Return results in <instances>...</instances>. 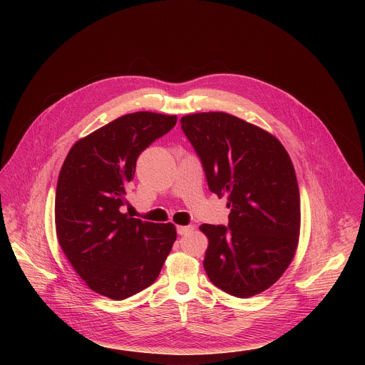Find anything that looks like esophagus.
<instances>
[{"mask_svg": "<svg viewBox=\"0 0 365 365\" xmlns=\"http://www.w3.org/2000/svg\"><path fill=\"white\" fill-rule=\"evenodd\" d=\"M193 230H195L193 225H178V234H180V235L192 232Z\"/></svg>", "mask_w": 365, "mask_h": 365, "instance_id": "1", "label": "esophagus"}]
</instances>
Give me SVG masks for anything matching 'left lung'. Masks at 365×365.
Wrapping results in <instances>:
<instances>
[{
    "label": "left lung",
    "mask_w": 365,
    "mask_h": 365,
    "mask_svg": "<svg viewBox=\"0 0 365 365\" xmlns=\"http://www.w3.org/2000/svg\"><path fill=\"white\" fill-rule=\"evenodd\" d=\"M207 186L228 196L230 224H203V267L221 290L250 297L290 266L300 235V195L290 155L269 131L227 113L182 117Z\"/></svg>",
    "instance_id": "1"
}]
</instances>
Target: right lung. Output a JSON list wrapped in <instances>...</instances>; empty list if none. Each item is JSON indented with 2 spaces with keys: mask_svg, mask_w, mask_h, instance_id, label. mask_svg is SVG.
Wrapping results in <instances>:
<instances>
[{
  "mask_svg": "<svg viewBox=\"0 0 365 365\" xmlns=\"http://www.w3.org/2000/svg\"><path fill=\"white\" fill-rule=\"evenodd\" d=\"M176 121V115L148 111L127 114L78 140L66 155L56 187V235L95 293L123 300L160 274L176 227L131 218L121 206L140 153Z\"/></svg>",
  "mask_w": 365,
  "mask_h": 365,
  "instance_id": "right-lung-1",
  "label": "right lung"
}]
</instances>
